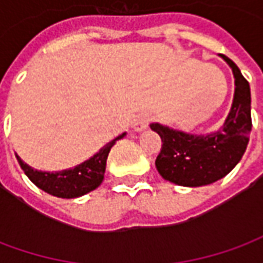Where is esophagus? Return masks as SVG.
I'll return each instance as SVG.
<instances>
[{"mask_svg": "<svg viewBox=\"0 0 263 263\" xmlns=\"http://www.w3.org/2000/svg\"><path fill=\"white\" fill-rule=\"evenodd\" d=\"M151 121H152V115L149 112H141L134 121V129L135 131H143L145 128H148Z\"/></svg>", "mask_w": 263, "mask_h": 263, "instance_id": "1", "label": "esophagus"}]
</instances>
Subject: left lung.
<instances>
[{"label":"left lung","mask_w":263,"mask_h":263,"mask_svg":"<svg viewBox=\"0 0 263 263\" xmlns=\"http://www.w3.org/2000/svg\"><path fill=\"white\" fill-rule=\"evenodd\" d=\"M221 58L231 66L235 77L234 103L221 129L196 137L151 124L162 139V148L155 160L156 169L165 180L179 186L198 187L220 180L237 166L249 142L252 129L249 83L231 59L224 54Z\"/></svg>","instance_id":"obj_1"}]
</instances>
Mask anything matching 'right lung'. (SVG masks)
I'll return each instance as SVG.
<instances>
[{
    "label": "right lung",
    "mask_w": 263,
    "mask_h": 263,
    "mask_svg": "<svg viewBox=\"0 0 263 263\" xmlns=\"http://www.w3.org/2000/svg\"><path fill=\"white\" fill-rule=\"evenodd\" d=\"M124 135L125 134L112 139L104 148L100 149V152L94 155L92 158L69 171L54 172V173L39 172L32 169L25 162H22L18 155H16V159L20 162L22 171L25 172L26 176L31 179V182L35 183L39 189H42L43 192L62 198L80 197L101 184L109 151L118 139L124 138Z\"/></svg>",
    "instance_id": "add662e5"
}]
</instances>
